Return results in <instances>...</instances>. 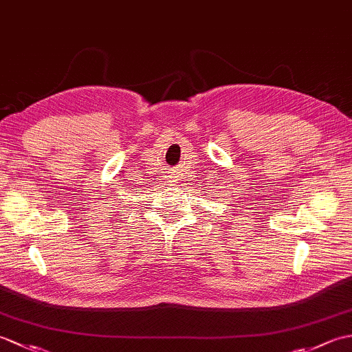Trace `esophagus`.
<instances>
[{
    "instance_id": "esophagus-1",
    "label": "esophagus",
    "mask_w": 352,
    "mask_h": 352,
    "mask_svg": "<svg viewBox=\"0 0 352 352\" xmlns=\"http://www.w3.org/2000/svg\"><path fill=\"white\" fill-rule=\"evenodd\" d=\"M164 178H166V183H169V184H174L175 183V178H177V174H175V170L174 169H166V172H164Z\"/></svg>"
}]
</instances>
